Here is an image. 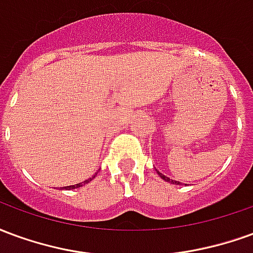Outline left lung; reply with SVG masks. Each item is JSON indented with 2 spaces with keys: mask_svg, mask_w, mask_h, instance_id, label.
I'll use <instances>...</instances> for the list:
<instances>
[{
  "mask_svg": "<svg viewBox=\"0 0 253 253\" xmlns=\"http://www.w3.org/2000/svg\"><path fill=\"white\" fill-rule=\"evenodd\" d=\"M157 173H159V176L163 179V180L168 181V183H172V184H180V181H176V180H172V179H169V177H167L165 175H163V173H160L159 170H157Z\"/></svg>",
  "mask_w": 253,
  "mask_h": 253,
  "instance_id": "8db88e82",
  "label": "left lung"
}]
</instances>
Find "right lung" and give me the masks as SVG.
I'll return each mask as SVG.
<instances>
[{
	"label": "right lung",
	"mask_w": 253,
	"mask_h": 253,
	"mask_svg": "<svg viewBox=\"0 0 253 253\" xmlns=\"http://www.w3.org/2000/svg\"><path fill=\"white\" fill-rule=\"evenodd\" d=\"M97 175V173H96ZM94 175V176H96ZM94 176H92V177H89L88 180H84L83 183H78V184H74V186H67V187H63L62 190H74V188H78V187H83L85 186V184H88L89 181H92L94 179Z\"/></svg>",
	"instance_id": "1"
}]
</instances>
